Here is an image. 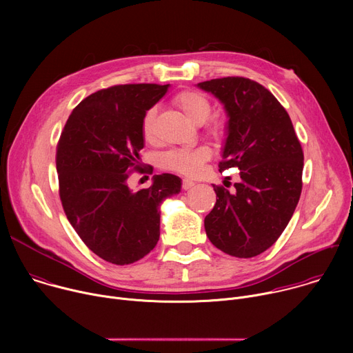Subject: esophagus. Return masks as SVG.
Masks as SVG:
<instances>
[{
    "mask_svg": "<svg viewBox=\"0 0 353 353\" xmlns=\"http://www.w3.org/2000/svg\"><path fill=\"white\" fill-rule=\"evenodd\" d=\"M194 185H195V183H194L192 180L184 179V180L181 181V187H183V190H190V188H192Z\"/></svg>",
    "mask_w": 353,
    "mask_h": 353,
    "instance_id": "obj_1",
    "label": "esophagus"
}]
</instances>
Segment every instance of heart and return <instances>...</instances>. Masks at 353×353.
I'll return each mask as SVG.
<instances>
[{
	"mask_svg": "<svg viewBox=\"0 0 353 353\" xmlns=\"http://www.w3.org/2000/svg\"><path fill=\"white\" fill-rule=\"evenodd\" d=\"M174 106L194 124L205 123V132L214 139H222L229 131V120L225 114L216 113L211 116L212 103L207 94L198 90L187 89L179 92L173 97ZM157 108L145 112L141 123V132L145 141L154 139V124ZM212 152L208 146L172 149L161 158V166L168 170L177 172L184 176H196L203 166L211 159Z\"/></svg>",
	"mask_w": 353,
	"mask_h": 353,
	"instance_id": "b5f03b06",
	"label": "heart"
}]
</instances>
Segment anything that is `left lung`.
I'll list each match as a JSON object with an SVG mask.
<instances>
[{"mask_svg":"<svg viewBox=\"0 0 353 353\" xmlns=\"http://www.w3.org/2000/svg\"><path fill=\"white\" fill-rule=\"evenodd\" d=\"M225 105L229 131L219 170H240L230 192L215 185L216 204L205 216V232L223 253L256 257L288 226L301 194L303 149L292 120L263 85L243 77L199 82Z\"/></svg>","mask_w":353,"mask_h":353,"instance_id":"1","label":"left lung"}]
</instances>
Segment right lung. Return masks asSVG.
Listing matches in <instances>:
<instances>
[{"instance_id":"right-lung-1","label":"right lung","mask_w":353,"mask_h":353,"mask_svg":"<svg viewBox=\"0 0 353 353\" xmlns=\"http://www.w3.org/2000/svg\"><path fill=\"white\" fill-rule=\"evenodd\" d=\"M169 85L127 83L100 89L72 110L57 143L59 192L67 219L96 256L132 264L159 240L162 201L181 181L163 173L149 188L131 191L127 180L141 169V123Z\"/></svg>"}]
</instances>
